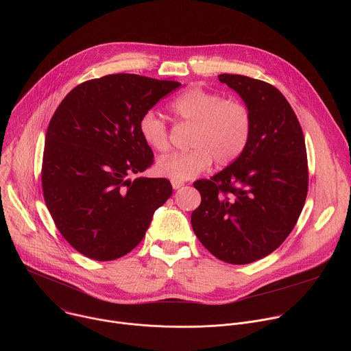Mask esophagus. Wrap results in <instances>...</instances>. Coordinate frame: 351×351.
I'll return each mask as SVG.
<instances>
[{"label": "esophagus", "instance_id": "obj_1", "mask_svg": "<svg viewBox=\"0 0 351 351\" xmlns=\"http://www.w3.org/2000/svg\"><path fill=\"white\" fill-rule=\"evenodd\" d=\"M182 186H183V183H182V182H175V180H173V182H172V187H173V189H175V190H178V189H180V187H182Z\"/></svg>", "mask_w": 351, "mask_h": 351}]
</instances>
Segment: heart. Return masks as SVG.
<instances>
[{
    "label": "heart",
    "instance_id": "heart-1",
    "mask_svg": "<svg viewBox=\"0 0 351 351\" xmlns=\"http://www.w3.org/2000/svg\"><path fill=\"white\" fill-rule=\"evenodd\" d=\"M169 108L178 122L191 126L189 152L171 153L157 161L158 175L171 180L191 179L206 171L213 161L217 167L232 164L252 137L253 117L250 110L240 101L223 99L218 93L191 87L178 95ZM138 133L154 152L168 149V128L156 112L143 114Z\"/></svg>",
    "mask_w": 351,
    "mask_h": 351
}]
</instances>
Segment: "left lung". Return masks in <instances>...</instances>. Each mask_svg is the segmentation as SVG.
I'll return each mask as SVG.
<instances>
[{"label": "left lung", "mask_w": 351, "mask_h": 351, "mask_svg": "<svg viewBox=\"0 0 351 351\" xmlns=\"http://www.w3.org/2000/svg\"><path fill=\"white\" fill-rule=\"evenodd\" d=\"M253 117L241 156L211 179L194 182L202 204L191 226L218 260L244 265L276 250L306 203L308 167L302 126L283 94L269 83L222 73Z\"/></svg>", "instance_id": "8db88e82"}]
</instances>
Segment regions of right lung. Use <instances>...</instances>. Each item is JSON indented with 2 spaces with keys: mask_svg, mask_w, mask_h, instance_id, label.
<instances>
[{
  "mask_svg": "<svg viewBox=\"0 0 351 351\" xmlns=\"http://www.w3.org/2000/svg\"><path fill=\"white\" fill-rule=\"evenodd\" d=\"M180 86L132 73L76 86L49 121L43 156L45 206L77 252L111 261L143 240L153 215L172 194L164 178H136L154 154L138 121Z\"/></svg>",
  "mask_w": 351,
  "mask_h": 351,
  "instance_id": "1",
  "label": "right lung"
}]
</instances>
